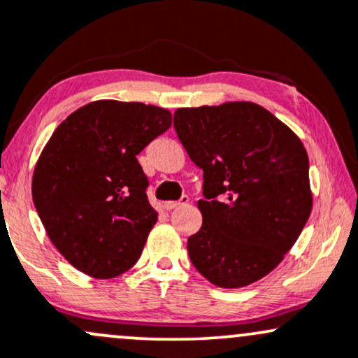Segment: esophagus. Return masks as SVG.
Instances as JSON below:
<instances>
[{"instance_id": "1", "label": "esophagus", "mask_w": 358, "mask_h": 358, "mask_svg": "<svg viewBox=\"0 0 358 358\" xmlns=\"http://www.w3.org/2000/svg\"><path fill=\"white\" fill-rule=\"evenodd\" d=\"M188 202V195H182L180 200H170V202H164V209L166 210H173V209H178V207L185 206Z\"/></svg>"}]
</instances>
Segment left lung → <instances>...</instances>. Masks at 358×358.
Masks as SVG:
<instances>
[{"label":"left lung","instance_id":"left-lung-1","mask_svg":"<svg viewBox=\"0 0 358 358\" xmlns=\"http://www.w3.org/2000/svg\"><path fill=\"white\" fill-rule=\"evenodd\" d=\"M173 127L203 171L202 227L187 241L192 265L217 287L260 280L284 260L311 214L301 139L251 101L178 108Z\"/></svg>","mask_w":358,"mask_h":358}]
</instances>
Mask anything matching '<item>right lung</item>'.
Masks as SVG:
<instances>
[{
  "instance_id": "obj_1",
  "label": "right lung",
  "mask_w": 358,
  "mask_h": 358,
  "mask_svg": "<svg viewBox=\"0 0 358 358\" xmlns=\"http://www.w3.org/2000/svg\"><path fill=\"white\" fill-rule=\"evenodd\" d=\"M171 125L168 110L100 100L62 122L38 158L34 206L62 257L112 278L139 260L158 214L137 155Z\"/></svg>"
}]
</instances>
